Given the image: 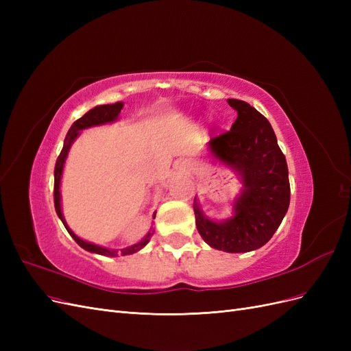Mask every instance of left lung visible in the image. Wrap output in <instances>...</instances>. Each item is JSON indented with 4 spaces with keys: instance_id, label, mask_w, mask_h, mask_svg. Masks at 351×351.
<instances>
[{
    "instance_id": "left-lung-1",
    "label": "left lung",
    "mask_w": 351,
    "mask_h": 351,
    "mask_svg": "<svg viewBox=\"0 0 351 351\" xmlns=\"http://www.w3.org/2000/svg\"><path fill=\"white\" fill-rule=\"evenodd\" d=\"M237 111L231 130L212 137L210 151L240 173L244 190L236 214L226 222L202 215L193 204L196 227L210 247L228 253L250 252L268 243L290 205L289 168L269 121L247 102L227 99Z\"/></svg>"
}]
</instances>
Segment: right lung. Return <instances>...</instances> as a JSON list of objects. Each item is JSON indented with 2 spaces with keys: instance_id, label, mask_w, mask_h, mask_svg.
<instances>
[{
  "instance_id": "add662e5",
  "label": "right lung",
  "mask_w": 351,
  "mask_h": 351,
  "mask_svg": "<svg viewBox=\"0 0 351 351\" xmlns=\"http://www.w3.org/2000/svg\"><path fill=\"white\" fill-rule=\"evenodd\" d=\"M121 108H123V102H117V104H111V105H99V107H95L93 110L88 111L83 117H80L79 120L74 121L70 127L67 136H66L64 146H62V149H61V152L57 158L56 168H54V206H56L57 215L60 217V219L62 221V224H64V227L67 228L69 234L74 239V241H76L80 247H83L84 250H88V252H92V253L104 254V256H117V250H110V249L97 246V244L83 241L66 226V221H64V217H62V214H61V205H60V182H61V174H62V167H64V161L67 158L69 149H70L73 141L77 137L79 132L83 130V129H88V127H92V125H98V124L114 121L117 117H119ZM149 239H151V232L142 241H139L137 244H133V246L127 247V249H123L121 254H132L137 250H141L143 246H146V243L149 241Z\"/></svg>"
}]
</instances>
